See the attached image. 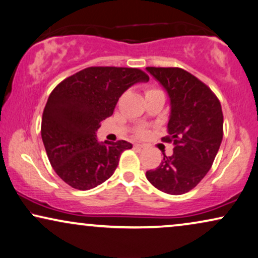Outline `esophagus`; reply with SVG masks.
Masks as SVG:
<instances>
[{"label":"esophagus","instance_id":"34e87169","mask_svg":"<svg viewBox=\"0 0 258 258\" xmlns=\"http://www.w3.org/2000/svg\"><path fill=\"white\" fill-rule=\"evenodd\" d=\"M135 149L142 151L145 149V145H143V144H135Z\"/></svg>","mask_w":258,"mask_h":258}]
</instances>
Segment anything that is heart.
Returning <instances> with one entry per match:
<instances>
[{"label":"heart","mask_w":258,"mask_h":258,"mask_svg":"<svg viewBox=\"0 0 258 258\" xmlns=\"http://www.w3.org/2000/svg\"><path fill=\"white\" fill-rule=\"evenodd\" d=\"M140 133H143V132H140Z\"/></svg>","instance_id":"heart-1"}]
</instances>
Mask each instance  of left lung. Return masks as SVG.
I'll list each match as a JSON object with an SVG mask.
<instances>
[{
    "label": "left lung",
    "mask_w": 258,
    "mask_h": 258,
    "mask_svg": "<svg viewBox=\"0 0 258 258\" xmlns=\"http://www.w3.org/2000/svg\"><path fill=\"white\" fill-rule=\"evenodd\" d=\"M146 71L169 95V137L163 140L174 145L172 156H164L156 170L147 171L146 178L165 194H186L211 169L221 146V102L207 85L181 68L146 67Z\"/></svg>",
    "instance_id": "obj_1"
}]
</instances>
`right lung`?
I'll list each match as a JSON object with an SVG mask.
<instances>
[{"instance_id": "add662e5", "label": "right lung", "mask_w": 258, "mask_h": 258, "mask_svg": "<svg viewBox=\"0 0 258 258\" xmlns=\"http://www.w3.org/2000/svg\"><path fill=\"white\" fill-rule=\"evenodd\" d=\"M149 80L138 68L88 67L53 89L43 109L41 137L50 165L64 183L91 190L114 173L120 156L132 144L100 143L97 131L123 92Z\"/></svg>"}]
</instances>
